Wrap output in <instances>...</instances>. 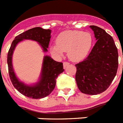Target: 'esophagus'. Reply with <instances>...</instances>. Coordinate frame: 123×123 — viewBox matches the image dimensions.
Segmentation results:
<instances>
[{
    "mask_svg": "<svg viewBox=\"0 0 123 123\" xmlns=\"http://www.w3.org/2000/svg\"><path fill=\"white\" fill-rule=\"evenodd\" d=\"M69 63L68 62H63V68H65L67 67L68 65H69Z\"/></svg>",
    "mask_w": 123,
    "mask_h": 123,
    "instance_id": "34e87169",
    "label": "esophagus"
}]
</instances>
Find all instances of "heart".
I'll list each match as a JSON object with an SVG mask.
<instances>
[{
  "label": "heart",
  "mask_w": 123,
  "mask_h": 123,
  "mask_svg": "<svg viewBox=\"0 0 123 123\" xmlns=\"http://www.w3.org/2000/svg\"><path fill=\"white\" fill-rule=\"evenodd\" d=\"M92 37L89 32L80 31H66L58 36L56 43L50 45L52 53L62 56L64 51H68V57L75 62L86 58L92 45Z\"/></svg>",
  "instance_id": "heart-1"
}]
</instances>
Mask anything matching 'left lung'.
<instances>
[{
    "mask_svg": "<svg viewBox=\"0 0 123 123\" xmlns=\"http://www.w3.org/2000/svg\"><path fill=\"white\" fill-rule=\"evenodd\" d=\"M97 40L86 59L76 64L75 80L81 92L97 95L104 92L115 77L118 52L114 39L102 28L90 26Z\"/></svg>",
    "mask_w": 123,
    "mask_h": 123,
    "instance_id": "obj_1",
    "label": "left lung"
}]
</instances>
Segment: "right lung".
<instances>
[{
	"instance_id": "obj_1",
	"label": "right lung",
	"mask_w": 123,
	"mask_h": 123,
	"mask_svg": "<svg viewBox=\"0 0 123 123\" xmlns=\"http://www.w3.org/2000/svg\"><path fill=\"white\" fill-rule=\"evenodd\" d=\"M51 32L50 29H44L40 27L29 29L15 37L8 52V69L11 82L21 94L31 99L44 98L52 92L56 86V79L60 74L63 72V63L56 62L49 56H44L39 80L36 84L29 86L19 81L14 73L12 63L13 52L16 45L24 39L36 41L40 44L43 51L46 52L50 41Z\"/></svg>"
}]
</instances>
